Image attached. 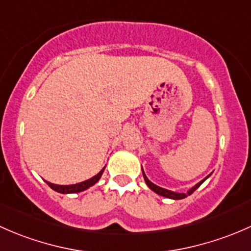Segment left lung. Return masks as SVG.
Listing matches in <instances>:
<instances>
[{
    "instance_id": "obj_1",
    "label": "left lung",
    "mask_w": 251,
    "mask_h": 251,
    "mask_svg": "<svg viewBox=\"0 0 251 251\" xmlns=\"http://www.w3.org/2000/svg\"><path fill=\"white\" fill-rule=\"evenodd\" d=\"M142 174H143V177H144V181H146V183H147V186L149 187V188L151 189V191L153 192H155L156 194H159V196H161V197H165V198H169V199H175V201H178V199H183V198H186V197H188V196H191L192 193H193L194 191H196L197 188H198V187H201V184L203 183V182L205 181V179L207 178V177L210 176V174L209 176H206L205 177L204 179H201V182H199V183H197L196 186L194 187H192L191 189H189L188 192H187V193H176V192H173V191H169V189H165V188H161V187H159V186H156V184H154L153 182H151L148 179V177L146 176V174H144V171H143V169H142Z\"/></svg>"
}]
</instances>
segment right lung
Instances as JSON below:
<instances>
[{"label": "right lung", "mask_w": 251, "mask_h": 251, "mask_svg": "<svg viewBox=\"0 0 251 251\" xmlns=\"http://www.w3.org/2000/svg\"><path fill=\"white\" fill-rule=\"evenodd\" d=\"M104 169L105 168H103L102 170H100V173L96 175V176H93L92 178L86 179V181L80 182V183H76V184H69V186H60V184L50 183V182H47V181H46V183L50 187V188L53 189V191L58 192V193H62V194L78 193V192L86 191V189L90 188L91 186H93V184L97 183V182L100 181V176H102V174H103V171H104Z\"/></svg>", "instance_id": "add662e5"}]
</instances>
